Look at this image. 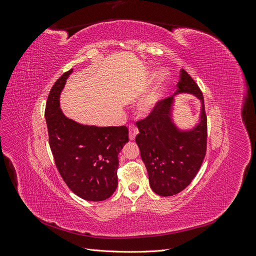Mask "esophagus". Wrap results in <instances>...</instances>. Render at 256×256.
<instances>
[{
    "instance_id": "34e87169",
    "label": "esophagus",
    "mask_w": 256,
    "mask_h": 256,
    "mask_svg": "<svg viewBox=\"0 0 256 256\" xmlns=\"http://www.w3.org/2000/svg\"><path fill=\"white\" fill-rule=\"evenodd\" d=\"M138 134V129L136 128V126L130 125L129 126V140L130 141H134Z\"/></svg>"
}]
</instances>
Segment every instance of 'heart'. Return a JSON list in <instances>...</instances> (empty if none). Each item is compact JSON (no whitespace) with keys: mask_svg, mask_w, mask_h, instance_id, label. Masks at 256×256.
<instances>
[{"mask_svg":"<svg viewBox=\"0 0 256 256\" xmlns=\"http://www.w3.org/2000/svg\"><path fill=\"white\" fill-rule=\"evenodd\" d=\"M168 74L161 69L156 74L154 85L152 88L145 92L144 96L138 100L136 104V112L141 116H147L152 110L156 104L159 102V100L162 97V92H164V85L166 81Z\"/></svg>","mask_w":256,"mask_h":256,"instance_id":"b5f03b06","label":"heart"}]
</instances>
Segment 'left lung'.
I'll use <instances>...</instances> for the list:
<instances>
[{
  "instance_id": "1",
  "label": "left lung",
  "mask_w": 256,
  "mask_h": 256,
  "mask_svg": "<svg viewBox=\"0 0 256 256\" xmlns=\"http://www.w3.org/2000/svg\"><path fill=\"white\" fill-rule=\"evenodd\" d=\"M190 94L201 102L199 120L184 130L174 120V97ZM136 142L148 174L152 190L161 196H171L188 187L202 166L206 154L207 118L204 98L198 84L182 69L180 80L173 96L154 106L145 120L136 122Z\"/></svg>"
}]
</instances>
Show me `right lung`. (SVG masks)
Returning <instances> with one entry per match:
<instances>
[{"label": "right lung", "mask_w": 256, "mask_h": 256, "mask_svg": "<svg viewBox=\"0 0 256 256\" xmlns=\"http://www.w3.org/2000/svg\"><path fill=\"white\" fill-rule=\"evenodd\" d=\"M72 70L58 79L49 92L44 111L49 143L69 189L83 200L100 202L118 188V154L128 142V129L83 125L67 118L60 97Z\"/></svg>", "instance_id": "right-lung-1"}]
</instances>
